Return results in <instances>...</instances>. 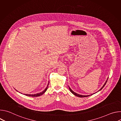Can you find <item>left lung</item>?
<instances>
[{
	"mask_svg": "<svg viewBox=\"0 0 121 121\" xmlns=\"http://www.w3.org/2000/svg\"><path fill=\"white\" fill-rule=\"evenodd\" d=\"M108 78H107V80L106 81V82H105V83H104V84L103 85V86L102 87H101V88L98 91H100V90H101L102 89H103V88L105 86V85H106V82H107V80H108ZM69 87V86H68ZM69 90H70V92L72 93H73L74 95H75V96H77V97H81V98H82V97H89V96H91V95H93V94H95V93H93V94H91V95H80V94H78V93H75V92H74L71 89H70V88L69 87Z\"/></svg>",
	"mask_w": 121,
	"mask_h": 121,
	"instance_id": "1",
	"label": "left lung"
}]
</instances>
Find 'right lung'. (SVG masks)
I'll use <instances>...</instances> for the list:
<instances>
[{"instance_id":"add662e5","label":"right lung","mask_w":121,"mask_h":121,"mask_svg":"<svg viewBox=\"0 0 121 121\" xmlns=\"http://www.w3.org/2000/svg\"><path fill=\"white\" fill-rule=\"evenodd\" d=\"M48 84H49V83L48 84V85L47 86V87L45 88V89L42 92H40V93H37V94H24V95H26V96H29V97H38V96H40L42 95H43V93H44L45 92V91H47V88H48ZM17 91V90H16Z\"/></svg>"}]
</instances>
